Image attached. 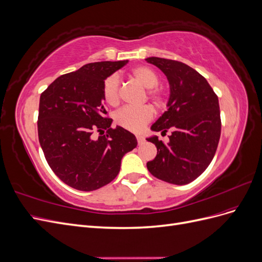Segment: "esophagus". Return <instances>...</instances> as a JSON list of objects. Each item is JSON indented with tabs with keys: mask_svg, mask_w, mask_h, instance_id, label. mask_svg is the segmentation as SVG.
Listing matches in <instances>:
<instances>
[{
	"mask_svg": "<svg viewBox=\"0 0 262 262\" xmlns=\"http://www.w3.org/2000/svg\"><path fill=\"white\" fill-rule=\"evenodd\" d=\"M137 140H138V142H139V144H141V143H143V141H144V138L142 137V136H137Z\"/></svg>",
	"mask_w": 262,
	"mask_h": 262,
	"instance_id": "esophagus-1",
	"label": "esophagus"
}]
</instances>
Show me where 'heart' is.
I'll use <instances>...</instances> for the list:
<instances>
[{"label":"heart","instance_id":"b5f03b06","mask_svg":"<svg viewBox=\"0 0 262 262\" xmlns=\"http://www.w3.org/2000/svg\"><path fill=\"white\" fill-rule=\"evenodd\" d=\"M130 76L145 87L147 98L157 107L165 104V94L156 86L160 82V77L153 69L145 66L133 68ZM102 98L110 106H117L120 102V82L116 75H110L102 83L101 87ZM154 110L149 105L141 107H124L115 115V122L132 132H139L152 120Z\"/></svg>","mask_w":262,"mask_h":262}]
</instances>
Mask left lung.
I'll list each match as a JSON object with an SVG mask.
<instances>
[{
  "mask_svg": "<svg viewBox=\"0 0 262 262\" xmlns=\"http://www.w3.org/2000/svg\"><path fill=\"white\" fill-rule=\"evenodd\" d=\"M167 77L170 87L167 110L150 126L162 133L171 130L167 144L148 138L157 155L147 162L148 171L173 185H187L208 168L221 137L220 105L208 81L185 63L150 57L145 59Z\"/></svg>",
  "mask_w": 262,
  "mask_h": 262,
  "instance_id": "left-lung-1",
  "label": "left lung"
}]
</instances>
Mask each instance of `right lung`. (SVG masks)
<instances>
[{"label":"right lung","instance_id":"1","mask_svg":"<svg viewBox=\"0 0 262 262\" xmlns=\"http://www.w3.org/2000/svg\"><path fill=\"white\" fill-rule=\"evenodd\" d=\"M126 63H89L59 76L41 93L39 143L55 175L81 191H93L113 181L123 155L138 145L131 132L110 126L113 119L106 116L101 94L106 78ZM94 132L101 134L97 139H93Z\"/></svg>","mask_w":262,"mask_h":262}]
</instances>
